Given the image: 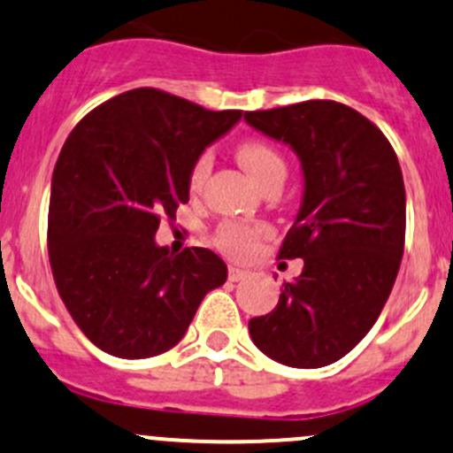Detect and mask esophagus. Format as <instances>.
Segmentation results:
<instances>
[{
    "label": "esophagus",
    "instance_id": "34e87169",
    "mask_svg": "<svg viewBox=\"0 0 453 453\" xmlns=\"http://www.w3.org/2000/svg\"><path fill=\"white\" fill-rule=\"evenodd\" d=\"M247 275H250V271L241 269V266H234V265H232L230 269H227V278H230L232 282H241V280H245Z\"/></svg>",
    "mask_w": 453,
    "mask_h": 453
}]
</instances>
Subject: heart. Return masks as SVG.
I'll use <instances>...</instances> for the list:
<instances>
[{
	"instance_id": "1",
	"label": "heart",
	"mask_w": 453,
	"mask_h": 453,
	"mask_svg": "<svg viewBox=\"0 0 453 453\" xmlns=\"http://www.w3.org/2000/svg\"><path fill=\"white\" fill-rule=\"evenodd\" d=\"M236 156H239V163L245 166L247 173L256 180V182L263 187L269 178H273L275 173H287V165H284V158L273 150L271 145L260 141H247L239 145L236 150ZM208 171H211V156L203 154L199 156L197 163L190 169V188H199L206 180ZM260 227H251L247 223H236L227 221L223 223L221 227L214 234V242L221 247L223 251L234 256H245L250 254L256 247L260 236Z\"/></svg>"
}]
</instances>
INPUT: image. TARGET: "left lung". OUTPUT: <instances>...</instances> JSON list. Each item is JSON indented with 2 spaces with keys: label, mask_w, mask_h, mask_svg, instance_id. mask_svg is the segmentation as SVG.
<instances>
[{
  "label": "left lung",
  "mask_w": 453,
  "mask_h": 453,
  "mask_svg": "<svg viewBox=\"0 0 453 453\" xmlns=\"http://www.w3.org/2000/svg\"><path fill=\"white\" fill-rule=\"evenodd\" d=\"M287 142L303 173L302 206L280 258H303L278 306L250 321L275 363L319 369L349 354L373 327L397 278L406 239V188L387 136L354 108L311 99L245 112Z\"/></svg>",
  "instance_id": "8db88e82"
}]
</instances>
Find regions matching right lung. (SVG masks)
Wrapping results in <instances>:
<instances>
[{"mask_svg": "<svg viewBox=\"0 0 453 453\" xmlns=\"http://www.w3.org/2000/svg\"><path fill=\"white\" fill-rule=\"evenodd\" d=\"M158 88H134L88 112L60 150L47 221L51 273L93 345L151 358L187 334L199 303L227 280L203 247L173 256L160 217L188 202L190 169L241 121Z\"/></svg>", "mask_w": 453, "mask_h": 453, "instance_id": "add662e5", "label": "right lung"}]
</instances>
